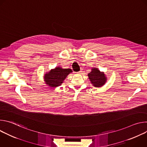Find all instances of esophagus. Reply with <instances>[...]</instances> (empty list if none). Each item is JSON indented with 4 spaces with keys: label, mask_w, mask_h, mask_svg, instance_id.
<instances>
[{
    "label": "esophagus",
    "mask_w": 147,
    "mask_h": 147,
    "mask_svg": "<svg viewBox=\"0 0 147 147\" xmlns=\"http://www.w3.org/2000/svg\"><path fill=\"white\" fill-rule=\"evenodd\" d=\"M82 72V69H81V70L79 71L78 72V73H80H80H81Z\"/></svg>",
    "instance_id": "34e87169"
}]
</instances>
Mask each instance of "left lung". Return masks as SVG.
<instances>
[{"instance_id":"1","label":"left lung","mask_w":147,"mask_h":147,"mask_svg":"<svg viewBox=\"0 0 147 147\" xmlns=\"http://www.w3.org/2000/svg\"><path fill=\"white\" fill-rule=\"evenodd\" d=\"M88 76L93 86L100 87L106 83L107 78L103 72H100L97 68H92Z\"/></svg>"}]
</instances>
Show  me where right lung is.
Listing matches in <instances>:
<instances>
[{
  "mask_svg": "<svg viewBox=\"0 0 147 147\" xmlns=\"http://www.w3.org/2000/svg\"><path fill=\"white\" fill-rule=\"evenodd\" d=\"M72 71L70 69H62L61 67H56L44 75V81L51 88L57 87L61 85L67 76Z\"/></svg>",
  "mask_w": 147,
  "mask_h": 147,
  "instance_id": "obj_1",
  "label": "right lung"
}]
</instances>
